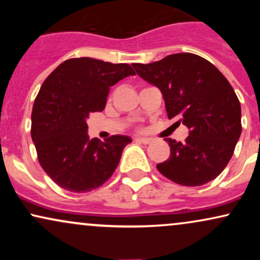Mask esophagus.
<instances>
[{
  "label": "esophagus",
  "instance_id": "obj_1",
  "mask_svg": "<svg viewBox=\"0 0 260 260\" xmlns=\"http://www.w3.org/2000/svg\"><path fill=\"white\" fill-rule=\"evenodd\" d=\"M136 142L143 143V144H150V143L153 142V139H150V138H136Z\"/></svg>",
  "mask_w": 260,
  "mask_h": 260
}]
</instances>
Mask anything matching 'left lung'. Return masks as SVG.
<instances>
[{
	"mask_svg": "<svg viewBox=\"0 0 260 260\" xmlns=\"http://www.w3.org/2000/svg\"><path fill=\"white\" fill-rule=\"evenodd\" d=\"M143 79L160 89L168 117L189 128L184 143L166 138L170 157L156 168L181 186L216 178L229 164L242 132L241 104L229 80L208 59L174 53L151 63H133Z\"/></svg>",
	"mask_w": 260,
	"mask_h": 260,
	"instance_id": "obj_1",
	"label": "left lung"
}]
</instances>
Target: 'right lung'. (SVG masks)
I'll use <instances>...</instances> for the list:
<instances>
[{
    "label": "right lung",
    "instance_id": "1",
    "mask_svg": "<svg viewBox=\"0 0 260 260\" xmlns=\"http://www.w3.org/2000/svg\"><path fill=\"white\" fill-rule=\"evenodd\" d=\"M134 74L127 63L80 57L62 62L45 79L32 106L31 138L41 168L59 187L90 192L115 172L132 140L89 139L86 118L105 109L110 86Z\"/></svg>",
    "mask_w": 260,
    "mask_h": 260
}]
</instances>
